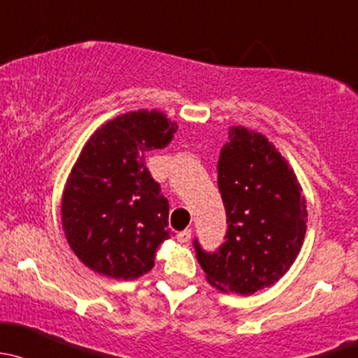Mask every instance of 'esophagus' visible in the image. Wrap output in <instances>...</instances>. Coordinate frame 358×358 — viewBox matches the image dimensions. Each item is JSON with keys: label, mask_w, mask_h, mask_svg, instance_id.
Masks as SVG:
<instances>
[{"label": "esophagus", "mask_w": 358, "mask_h": 358, "mask_svg": "<svg viewBox=\"0 0 358 358\" xmlns=\"http://www.w3.org/2000/svg\"><path fill=\"white\" fill-rule=\"evenodd\" d=\"M191 233H193V231H191V229L180 231V233L178 234V239H179L180 243H187L191 239Z\"/></svg>", "instance_id": "34e87169"}]
</instances>
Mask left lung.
<instances>
[{
	"instance_id": "8db88e82",
	"label": "left lung",
	"mask_w": 358,
	"mask_h": 358,
	"mask_svg": "<svg viewBox=\"0 0 358 358\" xmlns=\"http://www.w3.org/2000/svg\"><path fill=\"white\" fill-rule=\"evenodd\" d=\"M217 184L227 215L224 243L205 252L193 245L206 281L222 291L253 294L288 272L307 231V201L296 176L259 132L229 129Z\"/></svg>"
}]
</instances>
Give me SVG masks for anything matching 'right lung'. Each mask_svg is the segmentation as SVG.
Instances as JSON below:
<instances>
[{
    "instance_id": "1",
    "label": "right lung",
    "mask_w": 358,
    "mask_h": 358,
    "mask_svg": "<svg viewBox=\"0 0 358 358\" xmlns=\"http://www.w3.org/2000/svg\"><path fill=\"white\" fill-rule=\"evenodd\" d=\"M178 124L138 110L98 129L73 165L62 198L70 248L94 272L136 279L152 271L171 238L169 201L146 169V153L164 148Z\"/></svg>"
}]
</instances>
